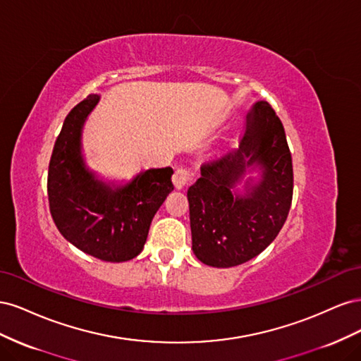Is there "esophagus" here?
Returning <instances> with one entry per match:
<instances>
[{
	"mask_svg": "<svg viewBox=\"0 0 361 361\" xmlns=\"http://www.w3.org/2000/svg\"><path fill=\"white\" fill-rule=\"evenodd\" d=\"M191 179H192V173L188 169H183V167L178 169L173 174V183L178 190H183L191 182Z\"/></svg>",
	"mask_w": 361,
	"mask_h": 361,
	"instance_id": "obj_1",
	"label": "esophagus"
}]
</instances>
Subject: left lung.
I'll return each instance as SVG.
<instances>
[{"label":"left lung","mask_w":361,"mask_h":361,"mask_svg":"<svg viewBox=\"0 0 361 361\" xmlns=\"http://www.w3.org/2000/svg\"><path fill=\"white\" fill-rule=\"evenodd\" d=\"M244 193L237 183L251 169ZM188 188L192 251L204 265L231 268L262 253L285 224L293 192L292 157L285 128L267 101L247 114V130L238 150L200 169Z\"/></svg>","instance_id":"8db88e82"}]
</instances>
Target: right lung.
Returning <instances> with one entry per match:
<instances>
[{
	"label": "right lung",
	"mask_w": 361,
	"mask_h": 361,
	"mask_svg": "<svg viewBox=\"0 0 361 361\" xmlns=\"http://www.w3.org/2000/svg\"><path fill=\"white\" fill-rule=\"evenodd\" d=\"M97 102L99 94H89L64 118L49 161V211L76 248L105 262H126L141 253L152 220L173 191V169L143 170L117 187L97 179L81 152L82 126Z\"/></svg>",
	"instance_id": "obj_1"
}]
</instances>
